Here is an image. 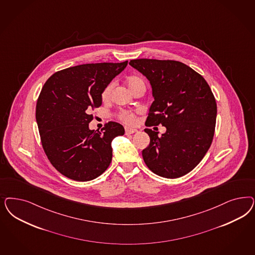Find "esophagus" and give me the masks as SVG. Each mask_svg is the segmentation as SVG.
<instances>
[{
    "label": "esophagus",
    "instance_id": "esophagus-1",
    "mask_svg": "<svg viewBox=\"0 0 255 255\" xmlns=\"http://www.w3.org/2000/svg\"><path fill=\"white\" fill-rule=\"evenodd\" d=\"M125 130H126V134H133V133L138 131V129L130 128H126Z\"/></svg>",
    "mask_w": 255,
    "mask_h": 255
}]
</instances>
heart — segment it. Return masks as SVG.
Wrapping results in <instances>:
<instances>
[{
    "label": "heart",
    "instance_id": "obj_1",
    "mask_svg": "<svg viewBox=\"0 0 255 255\" xmlns=\"http://www.w3.org/2000/svg\"><path fill=\"white\" fill-rule=\"evenodd\" d=\"M127 84H128V88L131 90V92H133L135 89H137V88L140 87V86H145L144 82L140 79V77H137V76H131V77H129V78L127 80ZM114 86H115L114 83H110L109 85H107V86L104 88V90L102 91L101 99H102L103 101H107L108 99H110ZM119 117H120V119L126 124L132 125V124H134L136 122V116H135V115H134L133 113L129 112V111H122V112L120 113Z\"/></svg>",
    "mask_w": 255,
    "mask_h": 255
}]
</instances>
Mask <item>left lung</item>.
Listing matches in <instances>:
<instances>
[{"mask_svg": "<svg viewBox=\"0 0 255 255\" xmlns=\"http://www.w3.org/2000/svg\"><path fill=\"white\" fill-rule=\"evenodd\" d=\"M129 65L146 77L154 101L145 126H164L166 132L145 128L150 143L142 150L148 168L165 178L192 171L213 140L217 104L206 80L177 61L136 59Z\"/></svg>", "mask_w": 255, "mask_h": 255, "instance_id": "1", "label": "left lung"}]
</instances>
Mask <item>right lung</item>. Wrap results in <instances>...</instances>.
<instances>
[{
	"label": "right lung",
	"mask_w": 255,
	"mask_h": 255,
	"mask_svg": "<svg viewBox=\"0 0 255 255\" xmlns=\"http://www.w3.org/2000/svg\"><path fill=\"white\" fill-rule=\"evenodd\" d=\"M127 66L128 61L72 66L44 84L35 110L42 146L50 163L66 177L90 181L107 170L112 141L125 129L109 122L100 132L91 130V110L101 106L102 91Z\"/></svg>",
	"instance_id": "add662e5"
}]
</instances>
